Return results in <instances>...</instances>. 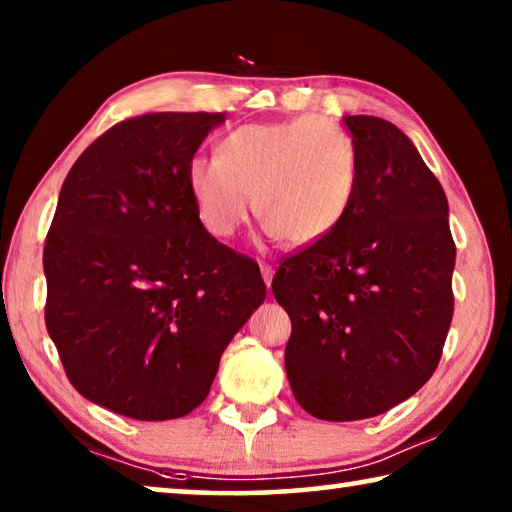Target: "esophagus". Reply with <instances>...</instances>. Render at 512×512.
Wrapping results in <instances>:
<instances>
[{
    "mask_svg": "<svg viewBox=\"0 0 512 512\" xmlns=\"http://www.w3.org/2000/svg\"><path fill=\"white\" fill-rule=\"evenodd\" d=\"M259 271H262V277H264V284L268 289H271V284H273V275H275V271H273V266H268V264H262L259 266Z\"/></svg>",
    "mask_w": 512,
    "mask_h": 512,
    "instance_id": "1",
    "label": "esophagus"
}]
</instances>
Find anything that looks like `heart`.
Here are the masks:
<instances>
[{"mask_svg": "<svg viewBox=\"0 0 512 512\" xmlns=\"http://www.w3.org/2000/svg\"><path fill=\"white\" fill-rule=\"evenodd\" d=\"M185 183L210 235H235L253 205L268 235L309 246L348 214L357 162L339 128L305 115L235 128L221 140L219 158L187 162Z\"/></svg>", "mask_w": 512, "mask_h": 512, "instance_id": "b5f03b06", "label": "heart"}]
</instances>
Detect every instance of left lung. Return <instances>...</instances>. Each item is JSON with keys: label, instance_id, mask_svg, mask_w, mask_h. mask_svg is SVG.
Wrapping results in <instances>:
<instances>
[{"label": "left lung", "instance_id": "left-lung-1", "mask_svg": "<svg viewBox=\"0 0 512 512\" xmlns=\"http://www.w3.org/2000/svg\"><path fill=\"white\" fill-rule=\"evenodd\" d=\"M343 124L357 162L348 214L273 277L291 318L293 397L332 422L386 413L427 384L452 323L456 262L447 196L415 144L379 117Z\"/></svg>", "mask_w": 512, "mask_h": 512}]
</instances>
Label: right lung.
<instances>
[{
    "label": "right lung",
    "instance_id": "add662e5",
    "mask_svg": "<svg viewBox=\"0 0 512 512\" xmlns=\"http://www.w3.org/2000/svg\"><path fill=\"white\" fill-rule=\"evenodd\" d=\"M223 112L112 126L69 169L47 235V332L85 400L173 420L210 393L223 350L266 298L259 266L205 230L187 162Z\"/></svg>",
    "mask_w": 512,
    "mask_h": 512
}]
</instances>
